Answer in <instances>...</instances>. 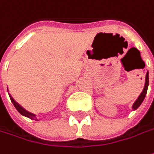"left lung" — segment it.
<instances>
[{
  "label": "left lung",
  "mask_w": 154,
  "mask_h": 154,
  "mask_svg": "<svg viewBox=\"0 0 154 154\" xmlns=\"http://www.w3.org/2000/svg\"><path fill=\"white\" fill-rule=\"evenodd\" d=\"M148 84H149V79H148V72H147L146 75V81H145V86H144V88H143L141 94L139 95V97H138L137 100H135V103L133 105V106H132V108L134 109V110H136V109L138 108L140 106V104L142 103L143 100L145 99L146 91H147V88H148Z\"/></svg>",
  "instance_id": "8db88e82"
}]
</instances>
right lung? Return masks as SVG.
<instances>
[{"instance_id": "obj_1", "label": "right lung", "mask_w": 154, "mask_h": 154, "mask_svg": "<svg viewBox=\"0 0 154 154\" xmlns=\"http://www.w3.org/2000/svg\"><path fill=\"white\" fill-rule=\"evenodd\" d=\"M9 96H10V100H11V101L13 102L14 106H15V108L18 110V112H19V113L21 114V115H23V116L28 117V118H29L30 119L35 120V116L34 114L31 113V112H28V111H26V110H25L24 108H23V107H22V106H21L18 102H16V101L14 100V98H13L11 95H9Z\"/></svg>"}]
</instances>
